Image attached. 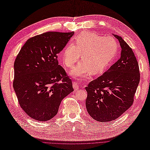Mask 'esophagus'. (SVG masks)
<instances>
[{"label":"esophagus","instance_id":"34e87169","mask_svg":"<svg viewBox=\"0 0 150 150\" xmlns=\"http://www.w3.org/2000/svg\"><path fill=\"white\" fill-rule=\"evenodd\" d=\"M73 87H74V89L75 91L79 89V85H78V84L77 83V82H74L73 84Z\"/></svg>","mask_w":150,"mask_h":150}]
</instances>
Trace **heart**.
<instances>
[{"label": "heart", "instance_id": "1", "mask_svg": "<svg viewBox=\"0 0 150 150\" xmlns=\"http://www.w3.org/2000/svg\"><path fill=\"white\" fill-rule=\"evenodd\" d=\"M118 48L117 41L110 37H103L96 33L84 32L64 48L62 60L68 68H73L79 60L80 64L71 71L76 77H87L102 73L115 59Z\"/></svg>", "mask_w": 150, "mask_h": 150}]
</instances>
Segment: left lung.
I'll use <instances>...</instances> for the list:
<instances>
[{
    "label": "left lung",
    "mask_w": 150,
    "mask_h": 150,
    "mask_svg": "<svg viewBox=\"0 0 150 150\" xmlns=\"http://www.w3.org/2000/svg\"><path fill=\"white\" fill-rule=\"evenodd\" d=\"M113 35L121 46L120 58L86 87L87 110L92 118L101 122L115 120L132 106L140 79L132 48L120 36Z\"/></svg>",
    "instance_id": "8db88e82"
}]
</instances>
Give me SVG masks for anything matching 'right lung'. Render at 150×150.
I'll return each instance as SVG.
<instances>
[{
    "label": "right lung",
    "mask_w": 150,
    "mask_h": 150,
    "mask_svg": "<svg viewBox=\"0 0 150 150\" xmlns=\"http://www.w3.org/2000/svg\"><path fill=\"white\" fill-rule=\"evenodd\" d=\"M74 34L49 32L35 36L26 42L15 59L13 89L20 107L33 119H51L62 100L74 91L57 55Z\"/></svg>",
    "instance_id": "obj_1"
}]
</instances>
